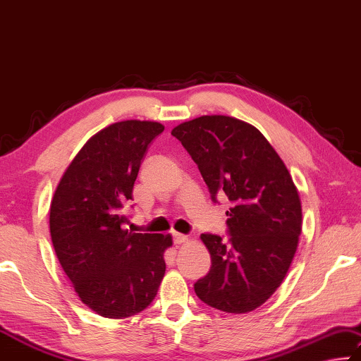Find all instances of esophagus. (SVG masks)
Here are the masks:
<instances>
[{
  "label": "esophagus",
  "instance_id": "34e87169",
  "mask_svg": "<svg viewBox=\"0 0 361 361\" xmlns=\"http://www.w3.org/2000/svg\"><path fill=\"white\" fill-rule=\"evenodd\" d=\"M173 241L174 245H184L188 241V236L180 235V233H173Z\"/></svg>",
  "mask_w": 361,
  "mask_h": 361
}]
</instances>
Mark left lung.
<instances>
[{"label":"left lung","mask_w":361,"mask_h":361,"mask_svg":"<svg viewBox=\"0 0 361 361\" xmlns=\"http://www.w3.org/2000/svg\"><path fill=\"white\" fill-rule=\"evenodd\" d=\"M171 134L184 145L208 185L232 203L228 238L203 233L211 269L195 283L204 304L228 314L262 305L281 285L302 227L299 193L285 163L256 128L232 116H200Z\"/></svg>","instance_id":"left-lung-1"}]
</instances>
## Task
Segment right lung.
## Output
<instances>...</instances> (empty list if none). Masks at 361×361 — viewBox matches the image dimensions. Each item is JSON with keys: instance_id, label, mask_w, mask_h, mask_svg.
<instances>
[{"instance_id": "add662e5", "label": "right lung", "mask_w": 361, "mask_h": 361, "mask_svg": "<svg viewBox=\"0 0 361 361\" xmlns=\"http://www.w3.org/2000/svg\"><path fill=\"white\" fill-rule=\"evenodd\" d=\"M153 121H120L82 145L56 188L49 228L59 262L82 304L105 318H128L155 299L171 235L131 233L123 208L150 142Z\"/></svg>"}]
</instances>
